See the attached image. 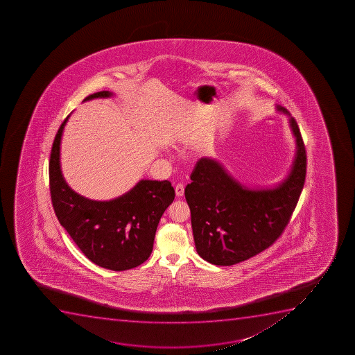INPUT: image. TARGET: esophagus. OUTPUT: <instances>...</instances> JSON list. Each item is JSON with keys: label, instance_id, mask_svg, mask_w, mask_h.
I'll return each mask as SVG.
<instances>
[{"label": "esophagus", "instance_id": "34e87169", "mask_svg": "<svg viewBox=\"0 0 355 355\" xmlns=\"http://www.w3.org/2000/svg\"><path fill=\"white\" fill-rule=\"evenodd\" d=\"M184 187L183 184H177L175 187V194H177V197H183L184 196Z\"/></svg>", "mask_w": 355, "mask_h": 355}]
</instances>
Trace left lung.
<instances>
[{
	"instance_id": "1",
	"label": "left lung",
	"mask_w": 355,
	"mask_h": 355,
	"mask_svg": "<svg viewBox=\"0 0 355 355\" xmlns=\"http://www.w3.org/2000/svg\"><path fill=\"white\" fill-rule=\"evenodd\" d=\"M296 153L282 182L266 189H249L211 157L198 161L185 189L194 243L199 256L218 266L249 259L272 245L287 227L304 187L306 147L296 120L287 110Z\"/></svg>"
}]
</instances>
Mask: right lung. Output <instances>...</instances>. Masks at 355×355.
I'll use <instances>...</instances> for the list:
<instances>
[{"label": "right lung", "instance_id": "1", "mask_svg": "<svg viewBox=\"0 0 355 355\" xmlns=\"http://www.w3.org/2000/svg\"><path fill=\"white\" fill-rule=\"evenodd\" d=\"M99 92L83 101L107 98ZM61 123L49 158V190L60 225L92 263L112 270L139 266L150 256L158 222L175 199L168 180H142L127 193L109 201L92 200L68 187L60 165Z\"/></svg>", "mask_w": 355, "mask_h": 355}]
</instances>
